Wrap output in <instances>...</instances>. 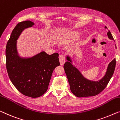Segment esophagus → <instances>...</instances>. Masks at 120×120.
<instances>
[{"label": "esophagus", "instance_id": "obj_1", "mask_svg": "<svg viewBox=\"0 0 120 120\" xmlns=\"http://www.w3.org/2000/svg\"><path fill=\"white\" fill-rule=\"evenodd\" d=\"M59 61L61 65H63L65 62V56L63 55H60L59 57Z\"/></svg>", "mask_w": 120, "mask_h": 120}]
</instances>
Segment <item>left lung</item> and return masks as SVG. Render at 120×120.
I'll list each match as a JSON object with an SVG mask.
<instances>
[{
    "label": "left lung",
    "instance_id": "left-lung-1",
    "mask_svg": "<svg viewBox=\"0 0 120 120\" xmlns=\"http://www.w3.org/2000/svg\"><path fill=\"white\" fill-rule=\"evenodd\" d=\"M105 28L108 29L106 26ZM107 35L109 39L114 40L109 30L107 32ZM66 59L67 61L64 64V68L68 80L70 89L71 93L78 98L93 96L101 93L108 85L115 68L116 60L114 59L108 64L103 77L99 81H92L84 77L81 72L73 65L70 56L67 55Z\"/></svg>",
    "mask_w": 120,
    "mask_h": 120
}]
</instances>
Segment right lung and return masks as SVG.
Returning <instances> with one entry per match:
<instances>
[{
  "label": "right lung",
  "mask_w": 120,
  "mask_h": 120,
  "mask_svg": "<svg viewBox=\"0 0 120 120\" xmlns=\"http://www.w3.org/2000/svg\"><path fill=\"white\" fill-rule=\"evenodd\" d=\"M34 25L30 20L18 24L6 45V69L11 81L24 95L38 98L45 93L55 68L60 65L59 54L49 55L42 51L30 58L19 56L17 42L25 29Z\"/></svg>",
  "instance_id": "right-lung-1"
}]
</instances>
